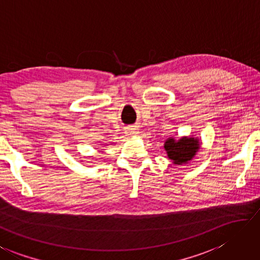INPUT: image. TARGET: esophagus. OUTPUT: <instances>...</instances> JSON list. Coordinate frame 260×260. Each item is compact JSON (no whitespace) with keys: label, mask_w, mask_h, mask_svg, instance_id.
<instances>
[{"label":"esophagus","mask_w":260,"mask_h":260,"mask_svg":"<svg viewBox=\"0 0 260 260\" xmlns=\"http://www.w3.org/2000/svg\"><path fill=\"white\" fill-rule=\"evenodd\" d=\"M127 132H128V134L134 135V134H136V128H128L127 129Z\"/></svg>","instance_id":"1"}]
</instances>
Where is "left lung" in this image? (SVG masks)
<instances>
[{
	"label": "left lung",
	"mask_w": 260,
	"mask_h": 260,
	"mask_svg": "<svg viewBox=\"0 0 260 260\" xmlns=\"http://www.w3.org/2000/svg\"><path fill=\"white\" fill-rule=\"evenodd\" d=\"M165 150H166L168 158L175 165L187 164L194 157L198 150L200 149V142L193 136H184V138L175 140L169 138L165 142Z\"/></svg>",
	"instance_id": "8db88e82"
}]
</instances>
